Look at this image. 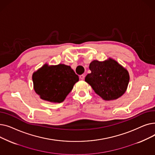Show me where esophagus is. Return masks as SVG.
<instances>
[{
  "label": "esophagus",
  "instance_id": "esophagus-1",
  "mask_svg": "<svg viewBox=\"0 0 155 155\" xmlns=\"http://www.w3.org/2000/svg\"><path fill=\"white\" fill-rule=\"evenodd\" d=\"M79 78L81 79V80H84L85 78V75H80L79 76Z\"/></svg>",
  "mask_w": 155,
  "mask_h": 155
}]
</instances>
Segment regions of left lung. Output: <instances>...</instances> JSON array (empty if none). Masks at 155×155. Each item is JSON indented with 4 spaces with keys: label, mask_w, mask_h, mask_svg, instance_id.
I'll use <instances>...</instances> for the list:
<instances>
[{
    "label": "left lung",
    "mask_w": 155,
    "mask_h": 155,
    "mask_svg": "<svg viewBox=\"0 0 155 155\" xmlns=\"http://www.w3.org/2000/svg\"><path fill=\"white\" fill-rule=\"evenodd\" d=\"M89 68L91 73L85 77V81L104 100L117 99L126 91L129 82V73L114 60H94Z\"/></svg>",
    "instance_id": "left-lung-1"
}]
</instances>
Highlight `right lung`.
Returning <instances> with one entry per match:
<instances>
[{
	"label": "right lung",
	"mask_w": 155,
	"mask_h": 155,
	"mask_svg": "<svg viewBox=\"0 0 155 155\" xmlns=\"http://www.w3.org/2000/svg\"><path fill=\"white\" fill-rule=\"evenodd\" d=\"M79 80L70 66L48 64L32 74L34 89L40 98L51 102L61 103Z\"/></svg>",
	"instance_id": "obj_1"
}]
</instances>
